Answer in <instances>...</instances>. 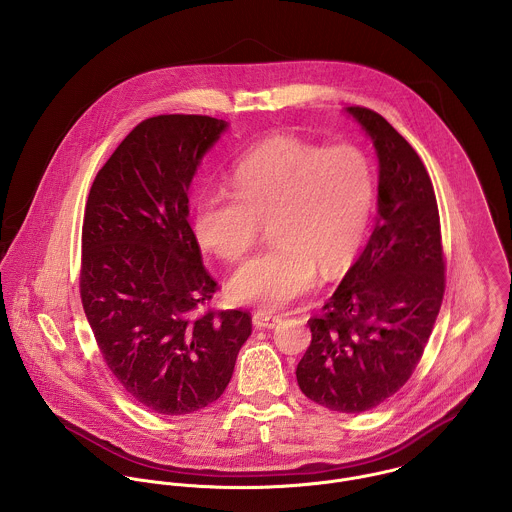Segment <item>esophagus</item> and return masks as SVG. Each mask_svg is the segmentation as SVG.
Segmentation results:
<instances>
[{
	"instance_id": "esophagus-1",
	"label": "esophagus",
	"mask_w": 512,
	"mask_h": 512,
	"mask_svg": "<svg viewBox=\"0 0 512 512\" xmlns=\"http://www.w3.org/2000/svg\"><path fill=\"white\" fill-rule=\"evenodd\" d=\"M252 322H254V326L256 328H268V330H272V328H276L280 322H282V318L280 316H272L270 312H254V316H252Z\"/></svg>"
}]
</instances>
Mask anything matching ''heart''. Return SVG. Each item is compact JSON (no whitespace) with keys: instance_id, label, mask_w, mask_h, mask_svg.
<instances>
[{"instance_id":"1","label":"heart","mask_w":512,"mask_h":512,"mask_svg":"<svg viewBox=\"0 0 512 512\" xmlns=\"http://www.w3.org/2000/svg\"><path fill=\"white\" fill-rule=\"evenodd\" d=\"M234 194L204 192L192 212L202 248L226 262L244 258L270 222L274 246L230 278L238 304L280 310L308 294L318 268L338 278L351 264L369 228L375 172L351 145L320 147L276 135L252 149L232 174Z\"/></svg>"}]
</instances>
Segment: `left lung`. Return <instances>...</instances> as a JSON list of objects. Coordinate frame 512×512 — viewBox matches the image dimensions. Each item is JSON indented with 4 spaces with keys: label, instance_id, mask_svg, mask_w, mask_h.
<instances>
[{
    "label": "left lung",
    "instance_id": "obj_1",
    "mask_svg": "<svg viewBox=\"0 0 512 512\" xmlns=\"http://www.w3.org/2000/svg\"><path fill=\"white\" fill-rule=\"evenodd\" d=\"M379 161L377 222L298 363L302 393L338 413H361L397 393L417 367L445 292L439 208L413 147L375 111L347 107Z\"/></svg>",
    "mask_w": 512,
    "mask_h": 512
}]
</instances>
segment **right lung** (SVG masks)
<instances>
[{
  "label": "right lung",
  "mask_w": 512,
  "mask_h": 512,
  "mask_svg": "<svg viewBox=\"0 0 512 512\" xmlns=\"http://www.w3.org/2000/svg\"><path fill=\"white\" fill-rule=\"evenodd\" d=\"M226 129L204 115L151 117L97 172L87 198V322L125 391L163 415L214 403L252 334L248 312L206 308L218 286L188 224L190 182Z\"/></svg>",
  "instance_id": "1"
}]
</instances>
